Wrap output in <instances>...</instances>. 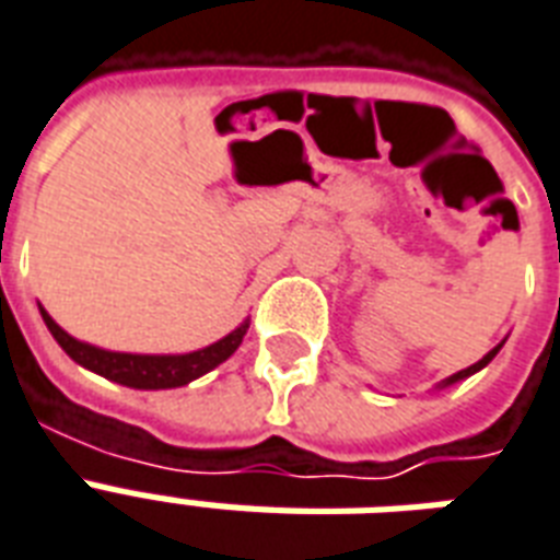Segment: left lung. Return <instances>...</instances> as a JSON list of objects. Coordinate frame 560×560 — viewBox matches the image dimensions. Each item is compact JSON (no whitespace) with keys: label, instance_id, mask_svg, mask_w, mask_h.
<instances>
[{"label":"left lung","instance_id":"obj_1","mask_svg":"<svg viewBox=\"0 0 560 560\" xmlns=\"http://www.w3.org/2000/svg\"><path fill=\"white\" fill-rule=\"evenodd\" d=\"M500 348H502V345H500ZM500 348H493L491 353H488V357H482V359H479V362H476V365H470V368H465V371H458V374H453V376H450V380H446L444 385H450V383H458V380H465V376L476 374V371H482V368L488 365V362H491V359L497 357V353H500Z\"/></svg>","mask_w":560,"mask_h":560}]
</instances>
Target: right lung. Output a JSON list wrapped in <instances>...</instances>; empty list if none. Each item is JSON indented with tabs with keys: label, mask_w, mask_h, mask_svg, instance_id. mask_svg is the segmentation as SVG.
Wrapping results in <instances>:
<instances>
[{
	"label": "right lung",
	"mask_w": 560,
	"mask_h": 560,
	"mask_svg": "<svg viewBox=\"0 0 560 560\" xmlns=\"http://www.w3.org/2000/svg\"><path fill=\"white\" fill-rule=\"evenodd\" d=\"M40 315L51 336H55V341L67 350L69 359H75L78 365L90 368L95 374L107 376V380H114L119 385H128V388H177V385L192 383V380L203 376L215 365H221L228 357H233V350L240 348L245 332H248V324H242V327L233 329L231 336H224L210 348L195 350V353H184V357H137V353H110V350L84 345V341L72 339L69 332H63L49 318V312L40 310Z\"/></svg>",
	"instance_id": "right-lung-1"
}]
</instances>
